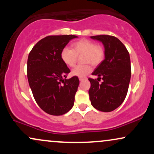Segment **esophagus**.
<instances>
[{"label":"esophagus","mask_w":154,"mask_h":154,"mask_svg":"<svg viewBox=\"0 0 154 154\" xmlns=\"http://www.w3.org/2000/svg\"><path fill=\"white\" fill-rule=\"evenodd\" d=\"M85 79V78H84V77H79V81H80V82H82V81H83L84 80V79Z\"/></svg>","instance_id":"34e87169"}]
</instances>
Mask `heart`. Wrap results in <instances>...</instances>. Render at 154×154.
<instances>
[{"label":"heart","mask_w":154,"mask_h":154,"mask_svg":"<svg viewBox=\"0 0 154 154\" xmlns=\"http://www.w3.org/2000/svg\"><path fill=\"white\" fill-rule=\"evenodd\" d=\"M72 48L65 47L61 52V59L66 66L72 67L75 65L77 57L82 56V61L85 65H78L72 70V75L78 77H85L91 72L92 68L90 63L96 66L103 61L105 51L101 45L88 40L82 39L72 43Z\"/></svg>","instance_id":"obj_1"}]
</instances>
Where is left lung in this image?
Returning <instances> with one entry per match:
<instances>
[{
    "label": "left lung",
    "mask_w": 154,
    "mask_h": 154,
    "mask_svg": "<svg viewBox=\"0 0 154 154\" xmlns=\"http://www.w3.org/2000/svg\"><path fill=\"white\" fill-rule=\"evenodd\" d=\"M91 38L103 44L105 59L92 73L98 78L88 79L91 85L88 92L90 100L95 109L110 112L123 103L128 93L131 77L130 54L116 37L101 35ZM100 79L103 82L99 84Z\"/></svg>",
    "instance_id": "obj_1"
}]
</instances>
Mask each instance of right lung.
Here are the masks:
<instances>
[{
    "instance_id": "1",
    "label": "right lung",
    "mask_w": 154,
    "mask_h": 154,
    "mask_svg": "<svg viewBox=\"0 0 154 154\" xmlns=\"http://www.w3.org/2000/svg\"><path fill=\"white\" fill-rule=\"evenodd\" d=\"M73 35H51L32 48L27 60V78L35 101L47 114L60 116L73 107L79 81L66 79L69 69L61 59V52Z\"/></svg>"
}]
</instances>
